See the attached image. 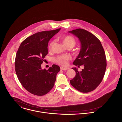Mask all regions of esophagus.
Instances as JSON below:
<instances>
[{
    "label": "esophagus",
    "instance_id": "34e87169",
    "mask_svg": "<svg viewBox=\"0 0 122 122\" xmlns=\"http://www.w3.org/2000/svg\"><path fill=\"white\" fill-rule=\"evenodd\" d=\"M60 69L61 70H67V69H69L68 67H63V66H61L60 67Z\"/></svg>",
    "mask_w": 122,
    "mask_h": 122
}]
</instances>
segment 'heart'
<instances>
[{
	"instance_id": "obj_1",
	"label": "heart",
	"mask_w": 122,
	"mask_h": 122,
	"mask_svg": "<svg viewBox=\"0 0 122 122\" xmlns=\"http://www.w3.org/2000/svg\"><path fill=\"white\" fill-rule=\"evenodd\" d=\"M62 41L64 44L67 48L71 49L76 44L75 39L71 36H67L62 39ZM53 45V41H51L48 46V49L51 51ZM71 59V56L67 55H63L56 56L54 58V61L61 66H65L67 65V62Z\"/></svg>"
}]
</instances>
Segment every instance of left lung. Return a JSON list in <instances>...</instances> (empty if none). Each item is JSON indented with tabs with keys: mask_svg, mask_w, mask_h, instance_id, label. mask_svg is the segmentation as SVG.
Here are the masks:
<instances>
[{
	"mask_svg": "<svg viewBox=\"0 0 122 122\" xmlns=\"http://www.w3.org/2000/svg\"><path fill=\"white\" fill-rule=\"evenodd\" d=\"M78 38L81 44L80 53L73 62L75 66H84L81 71L72 68L76 75L70 81L72 86L82 93L95 90L102 81L107 63L105 51L100 41L92 33L78 28L68 32Z\"/></svg>",
	"mask_w": 122,
	"mask_h": 122,
	"instance_id": "8db88e82",
	"label": "left lung"
}]
</instances>
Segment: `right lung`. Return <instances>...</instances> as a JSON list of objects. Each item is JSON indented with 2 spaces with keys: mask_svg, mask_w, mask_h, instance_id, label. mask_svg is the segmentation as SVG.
<instances>
[{
  "mask_svg": "<svg viewBox=\"0 0 122 122\" xmlns=\"http://www.w3.org/2000/svg\"><path fill=\"white\" fill-rule=\"evenodd\" d=\"M60 28L34 34L25 39L20 45L15 60V71L24 87L30 93L44 96L53 88L60 67L53 65L48 70L41 65L48 54L50 40Z\"/></svg>",
  "mask_w": 122,
  "mask_h": 122,
  "instance_id": "1",
  "label": "right lung"
}]
</instances>
